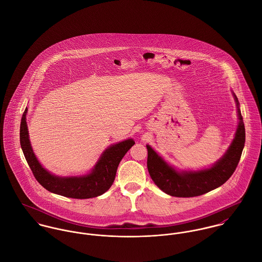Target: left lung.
<instances>
[{"mask_svg":"<svg viewBox=\"0 0 262 262\" xmlns=\"http://www.w3.org/2000/svg\"><path fill=\"white\" fill-rule=\"evenodd\" d=\"M233 97L239 119L235 137L224 155L211 167L200 170H178L169 165L150 145H146L150 177L162 191L179 198L196 196L221 187L233 174L245 143V127L239 109V102L234 93Z\"/></svg>","mask_w":262,"mask_h":262,"instance_id":"left-lung-1","label":"left lung"}]
</instances>
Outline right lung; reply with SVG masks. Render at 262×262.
I'll list each match as a JSON object with an SVG mask.
<instances>
[{
  "mask_svg": "<svg viewBox=\"0 0 262 262\" xmlns=\"http://www.w3.org/2000/svg\"><path fill=\"white\" fill-rule=\"evenodd\" d=\"M27 108L23 113L20 125V143L24 156L38 183L50 192L73 199H90L103 194L114 183L118 165L135 141L132 138L113 144L105 150L94 168L84 176L58 177L46 170L35 156L26 122Z\"/></svg>",
  "mask_w": 262,
  "mask_h": 262,
  "instance_id": "add662e5",
  "label": "right lung"
}]
</instances>
